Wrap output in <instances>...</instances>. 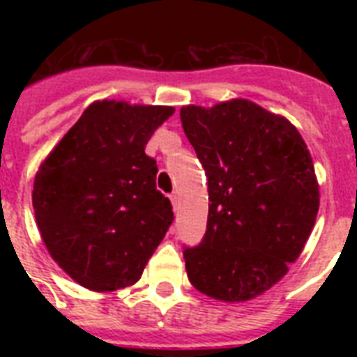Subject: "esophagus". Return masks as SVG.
Wrapping results in <instances>:
<instances>
[{
  "instance_id": "34e87169",
  "label": "esophagus",
  "mask_w": 357,
  "mask_h": 357,
  "mask_svg": "<svg viewBox=\"0 0 357 357\" xmlns=\"http://www.w3.org/2000/svg\"><path fill=\"white\" fill-rule=\"evenodd\" d=\"M170 202H172L174 211H178V207H179V198H178V195H170Z\"/></svg>"
}]
</instances>
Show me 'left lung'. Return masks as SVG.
<instances>
[{"mask_svg":"<svg viewBox=\"0 0 357 357\" xmlns=\"http://www.w3.org/2000/svg\"><path fill=\"white\" fill-rule=\"evenodd\" d=\"M207 176L202 243L185 248L200 293L246 302L282 280L304 250L319 213L313 159L298 129L248 100L179 111Z\"/></svg>","mask_w":357,"mask_h":357,"instance_id":"left-lung-1","label":"left lung"}]
</instances>
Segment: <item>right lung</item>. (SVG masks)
I'll list each match as a JSON object with an SVG mask.
<instances>
[{"mask_svg":"<svg viewBox=\"0 0 357 357\" xmlns=\"http://www.w3.org/2000/svg\"><path fill=\"white\" fill-rule=\"evenodd\" d=\"M174 107L94 102L38 168L33 209L55 263L105 293L139 282L172 224L148 140Z\"/></svg>","mask_w":357,"mask_h":357,"instance_id":"add662e5","label":"right lung"}]
</instances>
